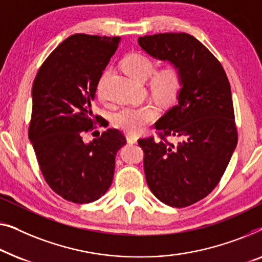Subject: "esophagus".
Instances as JSON below:
<instances>
[{
	"mask_svg": "<svg viewBox=\"0 0 262 262\" xmlns=\"http://www.w3.org/2000/svg\"><path fill=\"white\" fill-rule=\"evenodd\" d=\"M126 138H127V142L128 143H136V141H138V138H136V136H134V135L128 134Z\"/></svg>",
	"mask_w": 262,
	"mask_h": 262,
	"instance_id": "34e87169",
	"label": "esophagus"
}]
</instances>
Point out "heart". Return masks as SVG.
I'll return each instance as SVG.
<instances>
[{
    "label": "heart",
    "mask_w": 262,
    "mask_h": 262,
    "mask_svg": "<svg viewBox=\"0 0 262 262\" xmlns=\"http://www.w3.org/2000/svg\"><path fill=\"white\" fill-rule=\"evenodd\" d=\"M124 71L136 80L148 79L152 94L161 102H171L182 86V72L174 64H169L156 70V61L145 53L135 52L124 58L122 62ZM152 76H150V75ZM159 110L153 104L127 106L114 116V124L121 130L135 134L157 119Z\"/></svg>",
    "instance_id": "b5f03b06"
}]
</instances>
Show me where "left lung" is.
I'll return each mask as SVG.
<instances>
[{"label":"left lung","instance_id":"1","mask_svg":"<svg viewBox=\"0 0 262 262\" xmlns=\"http://www.w3.org/2000/svg\"><path fill=\"white\" fill-rule=\"evenodd\" d=\"M149 56L182 72L178 103L156 123L159 139H139L146 182L158 200L185 208L217 186L237 145L231 90L223 66L194 36L159 33L139 38ZM168 136L182 137L174 145Z\"/></svg>","mask_w":262,"mask_h":262}]
</instances>
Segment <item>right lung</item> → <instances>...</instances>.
<instances>
[{
    "label": "right lung",
    "mask_w": 262,
    "mask_h": 262,
    "mask_svg": "<svg viewBox=\"0 0 262 262\" xmlns=\"http://www.w3.org/2000/svg\"><path fill=\"white\" fill-rule=\"evenodd\" d=\"M119 43V36H69L46 58L33 82L28 138L46 183L73 203H91L108 191L116 153L126 145L124 135L114 128L90 143L83 141L102 120L93 114V103Z\"/></svg>",
    "instance_id": "right-lung-1"
}]
</instances>
